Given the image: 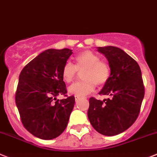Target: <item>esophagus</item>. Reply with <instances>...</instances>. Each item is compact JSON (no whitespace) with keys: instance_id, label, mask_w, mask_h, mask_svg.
<instances>
[{"instance_id":"esophagus-1","label":"esophagus","mask_w":157,"mask_h":157,"mask_svg":"<svg viewBox=\"0 0 157 157\" xmlns=\"http://www.w3.org/2000/svg\"><path fill=\"white\" fill-rule=\"evenodd\" d=\"M80 98H82L81 97H80V96H76V97H75V100H76V101H78V100H80Z\"/></svg>"}]
</instances>
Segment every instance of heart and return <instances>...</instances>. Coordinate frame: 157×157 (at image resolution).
Segmentation results:
<instances>
[{
  "label": "heart",
  "mask_w": 157,
  "mask_h": 157,
  "mask_svg": "<svg viewBox=\"0 0 157 157\" xmlns=\"http://www.w3.org/2000/svg\"><path fill=\"white\" fill-rule=\"evenodd\" d=\"M77 71H83L84 80L73 84L69 87L70 94L84 96L92 92L98 86L105 85L110 77L111 69L106 62L101 60L98 55L91 51L81 52L75 58V65L67 62L62 70V77L66 83H71L77 76Z\"/></svg>",
  "instance_id": "b5f03b06"
}]
</instances>
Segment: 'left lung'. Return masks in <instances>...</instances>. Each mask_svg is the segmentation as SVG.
<instances>
[{
	"label": "left lung",
	"mask_w": 157,
	"mask_h": 157,
	"mask_svg": "<svg viewBox=\"0 0 157 157\" xmlns=\"http://www.w3.org/2000/svg\"><path fill=\"white\" fill-rule=\"evenodd\" d=\"M105 56L111 74L99 94L108 98L89 99L87 117L93 128L105 136L119 135L135 123L145 94L141 69L129 55L113 46L98 47Z\"/></svg>",
	"instance_id": "1"
}]
</instances>
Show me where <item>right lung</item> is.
Returning a JSON list of instances; mask_svg holds the SVG:
<instances>
[{"instance_id":"add662e5","label":"right lung","mask_w":157,"mask_h":157,"mask_svg":"<svg viewBox=\"0 0 157 157\" xmlns=\"http://www.w3.org/2000/svg\"><path fill=\"white\" fill-rule=\"evenodd\" d=\"M72 54L69 48L48 49L21 71L15 103L24 128L35 137L56 138L68 124L75 98L56 96L67 93L62 70Z\"/></svg>"}]
</instances>
